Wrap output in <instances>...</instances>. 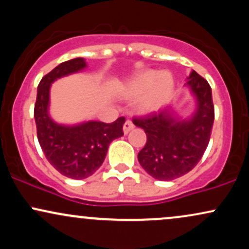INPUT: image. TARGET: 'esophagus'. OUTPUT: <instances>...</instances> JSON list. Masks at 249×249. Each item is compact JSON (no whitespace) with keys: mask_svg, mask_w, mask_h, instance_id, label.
<instances>
[{"mask_svg":"<svg viewBox=\"0 0 249 249\" xmlns=\"http://www.w3.org/2000/svg\"><path fill=\"white\" fill-rule=\"evenodd\" d=\"M133 127H134L133 123L131 122L130 119H127V121L125 122V124H124V127H123V131H124V133H125V134H127L128 132H130L131 130H133Z\"/></svg>","mask_w":249,"mask_h":249,"instance_id":"esophagus-1","label":"esophagus"}]
</instances>
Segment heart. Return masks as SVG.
Instances as JSON below:
<instances>
[{
    "label": "heart",
    "mask_w": 249,
    "mask_h": 249,
    "mask_svg": "<svg viewBox=\"0 0 249 249\" xmlns=\"http://www.w3.org/2000/svg\"><path fill=\"white\" fill-rule=\"evenodd\" d=\"M173 89V77L167 71L147 70L133 77L123 87V96L127 101H139V110L151 113L165 105Z\"/></svg>",
    "instance_id": "1"
}]
</instances>
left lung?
Instances as JSON below:
<instances>
[{"label": "left lung", "instance_id": "1", "mask_svg": "<svg viewBox=\"0 0 249 249\" xmlns=\"http://www.w3.org/2000/svg\"><path fill=\"white\" fill-rule=\"evenodd\" d=\"M185 85L196 98V111L190 117H178L167 107L145 118L133 119L147 137L138 161L154 179L168 181L190 172L210 142L214 122L212 89L194 70Z\"/></svg>", "mask_w": 249, "mask_h": 249}]
</instances>
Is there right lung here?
<instances>
[{
	"label": "right lung",
	"mask_w": 249,
	"mask_h": 249,
	"mask_svg": "<svg viewBox=\"0 0 249 249\" xmlns=\"http://www.w3.org/2000/svg\"><path fill=\"white\" fill-rule=\"evenodd\" d=\"M88 65L84 58L77 57L63 62L45 75L37 88L35 122L37 138L48 161L63 176L71 179H85L102 166L111 142L122 137L124 117L105 124L89 121L81 124H59L51 118V84L62 77L81 72Z\"/></svg>",
	"instance_id": "obj_1"
}]
</instances>
